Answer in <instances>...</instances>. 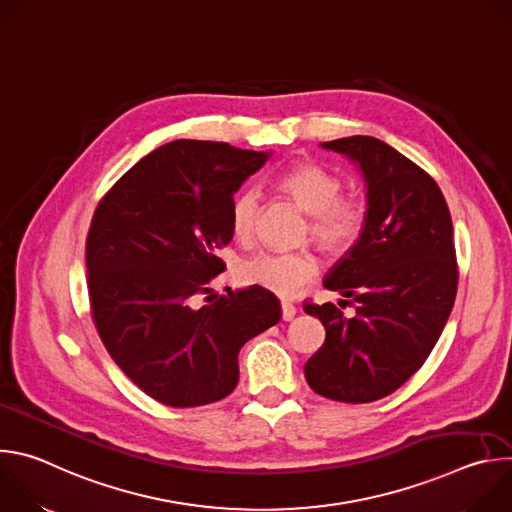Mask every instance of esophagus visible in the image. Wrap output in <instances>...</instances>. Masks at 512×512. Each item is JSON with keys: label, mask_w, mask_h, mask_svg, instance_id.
Segmentation results:
<instances>
[{"label": "esophagus", "mask_w": 512, "mask_h": 512, "mask_svg": "<svg viewBox=\"0 0 512 512\" xmlns=\"http://www.w3.org/2000/svg\"><path fill=\"white\" fill-rule=\"evenodd\" d=\"M296 306L294 304H289V302H281V318L285 320V322H289L291 318L296 316Z\"/></svg>", "instance_id": "34e87169"}]
</instances>
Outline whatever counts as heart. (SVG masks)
<instances>
[{
	"label": "heart",
	"instance_id": "b5f03b06",
	"mask_svg": "<svg viewBox=\"0 0 512 512\" xmlns=\"http://www.w3.org/2000/svg\"><path fill=\"white\" fill-rule=\"evenodd\" d=\"M277 186L310 214L308 231L328 253L348 251L364 229V208L350 198H342L338 176L318 164H296L277 176ZM259 190L247 186L231 202V227L235 237L247 239L253 231L259 206ZM318 273V261L308 251H263L239 265V275L251 285H259L277 296L291 298Z\"/></svg>",
	"mask_w": 512,
	"mask_h": 512
}]
</instances>
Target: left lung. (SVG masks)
<instances>
[{
    "label": "left lung",
    "mask_w": 512,
    "mask_h": 512,
    "mask_svg": "<svg viewBox=\"0 0 512 512\" xmlns=\"http://www.w3.org/2000/svg\"><path fill=\"white\" fill-rule=\"evenodd\" d=\"M320 145L358 168L367 210L358 241L324 277V287L352 298L356 314L346 318L330 302L304 308L326 328L304 373L322 397L369 403L421 369L450 318L458 289L452 216L433 178L385 141L352 135Z\"/></svg>",
    "instance_id": "obj_1"
}]
</instances>
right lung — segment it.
I'll use <instances>...</instances> for the list:
<instances>
[{
    "mask_svg": "<svg viewBox=\"0 0 512 512\" xmlns=\"http://www.w3.org/2000/svg\"><path fill=\"white\" fill-rule=\"evenodd\" d=\"M269 156L170 141L123 174L93 214V322L117 367L164 405L225 399L239 383L243 344L281 318L279 300L259 285L227 296L208 285L225 271L216 249L233 239V196Z\"/></svg>",
    "mask_w": 512,
    "mask_h": 512,
    "instance_id": "1",
    "label": "right lung"
}]
</instances>
